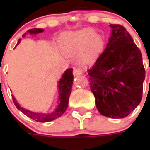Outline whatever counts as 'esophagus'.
<instances>
[{"label": "esophagus", "instance_id": "obj_1", "mask_svg": "<svg viewBox=\"0 0 150 150\" xmlns=\"http://www.w3.org/2000/svg\"><path fill=\"white\" fill-rule=\"evenodd\" d=\"M73 74H74V76H78V75H80V74H82L81 69L78 68V67L74 68Z\"/></svg>", "mask_w": 150, "mask_h": 150}]
</instances>
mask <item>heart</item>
Wrapping results in <instances>:
<instances>
[{"label": "heart", "mask_w": 150, "mask_h": 150, "mask_svg": "<svg viewBox=\"0 0 150 150\" xmlns=\"http://www.w3.org/2000/svg\"><path fill=\"white\" fill-rule=\"evenodd\" d=\"M103 46V40L92 29L85 28L62 35L61 49L65 55L79 53V61L89 64L97 59Z\"/></svg>", "instance_id": "1"}]
</instances>
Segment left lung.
I'll list each match as a JSON object with an SVG mask.
<instances>
[{"label": "left lung", "instance_id": "8db88e82", "mask_svg": "<svg viewBox=\"0 0 150 150\" xmlns=\"http://www.w3.org/2000/svg\"><path fill=\"white\" fill-rule=\"evenodd\" d=\"M109 42L88 70L95 104L101 115L112 119L128 116L141 101L145 69L142 55L123 26L110 25Z\"/></svg>", "mask_w": 150, "mask_h": 150}]
</instances>
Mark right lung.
<instances>
[{
	"label": "right lung",
	"mask_w": 150,
	"mask_h": 150,
	"mask_svg": "<svg viewBox=\"0 0 150 150\" xmlns=\"http://www.w3.org/2000/svg\"><path fill=\"white\" fill-rule=\"evenodd\" d=\"M43 29L42 28H33L30 29L27 31V33L22 35V38H25L26 34L29 33L31 35H36L39 33L43 32ZM21 39L18 40L17 45L19 44ZM16 45V46H17ZM73 81H74V76H73V69L69 68L67 69L64 73L62 74V77L58 82V89H59V103L58 105L54 109L53 111L46 113V112H33V111L28 110L21 107L20 104H18L17 100H16L15 97L13 96V100L14 102L16 107L18 110L23 112L24 114L28 116L29 118L32 119L39 122H47L52 121V120L58 119L62 116L64 112H65L68 106V100L70 95L71 93V89H72Z\"/></svg>",
	"instance_id": "add662e5"
}]
</instances>
